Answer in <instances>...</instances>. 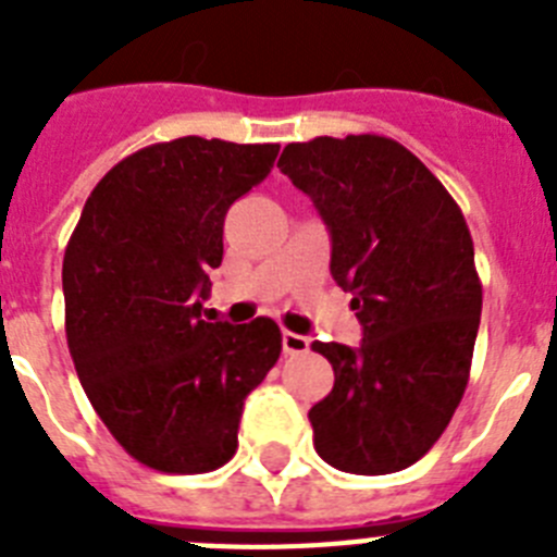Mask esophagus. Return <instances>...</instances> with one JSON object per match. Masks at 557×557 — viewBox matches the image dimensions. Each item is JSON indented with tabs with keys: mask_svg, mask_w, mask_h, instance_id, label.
Returning <instances> with one entry per match:
<instances>
[{
	"mask_svg": "<svg viewBox=\"0 0 557 557\" xmlns=\"http://www.w3.org/2000/svg\"><path fill=\"white\" fill-rule=\"evenodd\" d=\"M282 348H284V354H304V351H309V337H304V334H295V332H284Z\"/></svg>",
	"mask_w": 557,
	"mask_h": 557,
	"instance_id": "esophagus-1",
	"label": "esophagus"
}]
</instances>
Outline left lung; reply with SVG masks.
Wrapping results in <instances>:
<instances>
[{
	"label": "left lung",
	"mask_w": 557,
	"mask_h": 557,
	"mask_svg": "<svg viewBox=\"0 0 557 557\" xmlns=\"http://www.w3.org/2000/svg\"><path fill=\"white\" fill-rule=\"evenodd\" d=\"M282 172L332 236V275L362 323L357 348L312 343L334 387L309 410L314 449L348 474H393L426 455L460 405L482 312L460 206L385 136L287 145Z\"/></svg>",
	"instance_id": "8db88e82"
}]
</instances>
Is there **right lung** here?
Returning <instances> with one entry per match:
<instances>
[{
    "mask_svg": "<svg viewBox=\"0 0 557 557\" xmlns=\"http://www.w3.org/2000/svg\"><path fill=\"white\" fill-rule=\"evenodd\" d=\"M275 156L278 145L200 136L145 147L95 186L66 245L77 379L122 449L164 474H203L234 457L245 398L282 354L270 318H200L225 214Z\"/></svg>",
    "mask_w": 557,
    "mask_h": 557,
    "instance_id": "add662e5",
    "label": "right lung"
}]
</instances>
